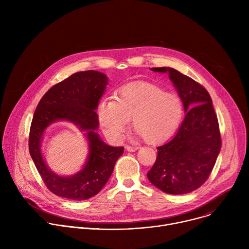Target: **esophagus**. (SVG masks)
Wrapping results in <instances>:
<instances>
[{
  "label": "esophagus",
  "mask_w": 249,
  "mask_h": 249,
  "mask_svg": "<svg viewBox=\"0 0 249 249\" xmlns=\"http://www.w3.org/2000/svg\"><path fill=\"white\" fill-rule=\"evenodd\" d=\"M126 150L128 151V152H135V151H137L139 148L138 147H136V146H129V145H127L126 147Z\"/></svg>",
  "instance_id": "1"
}]
</instances>
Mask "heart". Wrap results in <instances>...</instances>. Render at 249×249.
Here are the masks:
<instances>
[{
    "label": "heart",
    "instance_id": "1",
    "mask_svg": "<svg viewBox=\"0 0 249 249\" xmlns=\"http://www.w3.org/2000/svg\"><path fill=\"white\" fill-rule=\"evenodd\" d=\"M183 113L180 97L151 83L130 84L119 89L116 99H104L97 108L105 133L121 140L129 121L148 144L167 140L179 125Z\"/></svg>",
    "mask_w": 249,
    "mask_h": 249
}]
</instances>
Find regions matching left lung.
<instances>
[{
	"mask_svg": "<svg viewBox=\"0 0 249 249\" xmlns=\"http://www.w3.org/2000/svg\"><path fill=\"white\" fill-rule=\"evenodd\" d=\"M151 70L169 74L186 115L176 135L157 148L148 178L164 193L187 194L207 181L216 163L222 147L218 117L209 92L199 83L172 68Z\"/></svg>",
	"mask_w": 249,
	"mask_h": 249,
	"instance_id": "left-lung-1",
	"label": "left lung"
}]
</instances>
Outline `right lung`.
Returning <instances> with one entry per match:
<instances>
[{"mask_svg": "<svg viewBox=\"0 0 249 249\" xmlns=\"http://www.w3.org/2000/svg\"><path fill=\"white\" fill-rule=\"evenodd\" d=\"M107 78L96 71H85L54 85L40 99L34 112L28 139V149L47 189L70 200L82 201L95 196L109 179L114 165L124 152L123 147H110L94 132L98 127L95 111ZM58 120H69L87 131L90 156L84 168L76 176L62 178L46 166L40 153L44 130Z\"/></svg>", "mask_w": 249, "mask_h": 249, "instance_id": "add662e5", "label": "right lung"}]
</instances>
